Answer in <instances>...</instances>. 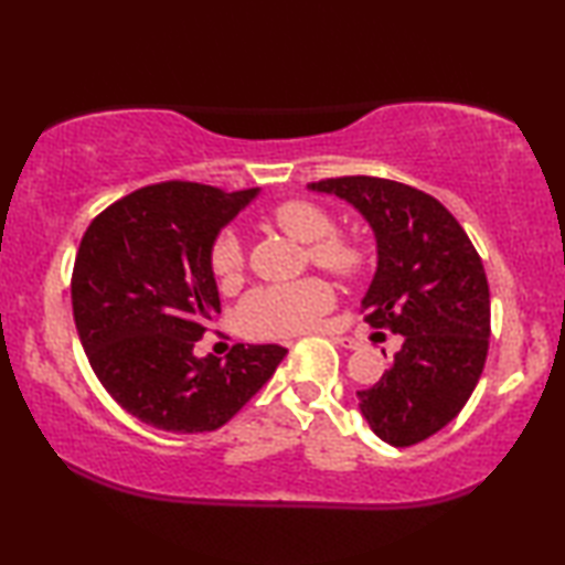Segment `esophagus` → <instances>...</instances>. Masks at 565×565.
Listing matches in <instances>:
<instances>
[{
    "instance_id": "obj_1",
    "label": "esophagus",
    "mask_w": 565,
    "mask_h": 565,
    "mask_svg": "<svg viewBox=\"0 0 565 565\" xmlns=\"http://www.w3.org/2000/svg\"><path fill=\"white\" fill-rule=\"evenodd\" d=\"M331 339H333V343H339L341 349H349V351L359 349V341H353V339H349V337H331Z\"/></svg>"
}]
</instances>
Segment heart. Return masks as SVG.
<instances>
[{"mask_svg":"<svg viewBox=\"0 0 565 565\" xmlns=\"http://www.w3.org/2000/svg\"><path fill=\"white\" fill-rule=\"evenodd\" d=\"M271 224L301 244L313 243L311 256L323 269L351 276L361 269L363 252L349 238L331 236L333 218L311 202H284L271 212ZM244 264L242 242L234 232H222L209 252V266L218 284H232ZM333 306L331 286L321 279L262 286L238 306V323L256 339H276L299 333L317 323Z\"/></svg>","mask_w":565,"mask_h":565,"instance_id":"1","label":"heart"}]
</instances>
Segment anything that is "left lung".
<instances>
[{
	"label": "left lung",
	"mask_w": 565,
	"mask_h": 565,
	"mask_svg": "<svg viewBox=\"0 0 565 565\" xmlns=\"http://www.w3.org/2000/svg\"><path fill=\"white\" fill-rule=\"evenodd\" d=\"M306 189L343 199L374 232L376 271L361 309L404 347L374 386L356 391L359 411L381 441L414 446L451 424L481 379L491 337L481 256L454 214L414 186L341 177Z\"/></svg>",
	"instance_id": "left-lung-1"
}]
</instances>
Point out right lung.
Wrapping results in <instances>:
<instances>
[{
  "mask_svg": "<svg viewBox=\"0 0 565 565\" xmlns=\"http://www.w3.org/2000/svg\"><path fill=\"white\" fill-rule=\"evenodd\" d=\"M256 196L167 181L114 202L84 234L72 274L76 331L102 386L141 424L216 431L286 356L276 343H236L226 361L194 356L222 311L209 252Z\"/></svg>",
  "mask_w": 565,
  "mask_h": 565,
  "instance_id": "1",
  "label": "right lung"
}]
</instances>
